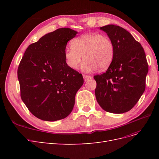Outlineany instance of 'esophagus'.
<instances>
[{"label": "esophagus", "mask_w": 159, "mask_h": 159, "mask_svg": "<svg viewBox=\"0 0 159 159\" xmlns=\"http://www.w3.org/2000/svg\"><path fill=\"white\" fill-rule=\"evenodd\" d=\"M83 77H84V80L85 81H88L89 79L91 78V75H85V74L83 75Z\"/></svg>", "instance_id": "esophagus-1"}]
</instances>
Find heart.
<instances>
[{"instance_id":"1","label":"heart","mask_w":159,"mask_h":159,"mask_svg":"<svg viewBox=\"0 0 159 159\" xmlns=\"http://www.w3.org/2000/svg\"><path fill=\"white\" fill-rule=\"evenodd\" d=\"M71 46L66 48L64 57L66 64L71 69L78 68L85 58L81 69L89 72L98 68L107 69L114 56V45L109 37L98 33H88L75 38L71 42Z\"/></svg>"}]
</instances>
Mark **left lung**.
Returning <instances> with one entry per match:
<instances>
[{
	"label": "left lung",
	"instance_id": "8db88e82",
	"mask_svg": "<svg viewBox=\"0 0 159 159\" xmlns=\"http://www.w3.org/2000/svg\"><path fill=\"white\" fill-rule=\"evenodd\" d=\"M113 43L114 56L105 73L94 75L95 93L105 111L123 113L131 110L145 90L148 66L141 44L122 27H100Z\"/></svg>",
	"mask_w": 159,
	"mask_h": 159
}]
</instances>
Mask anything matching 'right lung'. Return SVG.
<instances>
[{
	"label": "right lung",
	"mask_w": 159,
	"mask_h": 159,
	"mask_svg": "<svg viewBox=\"0 0 159 159\" xmlns=\"http://www.w3.org/2000/svg\"><path fill=\"white\" fill-rule=\"evenodd\" d=\"M77 33L61 28L47 34L27 48L18 66L21 99L38 119L60 120L74 108L84 78L66 64L64 52L67 43Z\"/></svg>",
	"instance_id": "right-lung-1"
}]
</instances>
